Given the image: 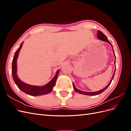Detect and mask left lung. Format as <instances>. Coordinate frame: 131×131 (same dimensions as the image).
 I'll return each instance as SVG.
<instances>
[{"instance_id": "left-lung-1", "label": "left lung", "mask_w": 131, "mask_h": 131, "mask_svg": "<svg viewBox=\"0 0 131 131\" xmlns=\"http://www.w3.org/2000/svg\"><path fill=\"white\" fill-rule=\"evenodd\" d=\"M97 37H98V38L99 39H100V40H102V41H105V42H108V43H109L110 44L112 45V43H110V42L108 40V38H107V37L105 36V35L101 31H100V30H98V33H97ZM112 47H113V46H112ZM113 53L115 54V53H114V50H113ZM115 72H114V74H113V78H112V79H111V80H110V82H109V84L107 85L105 88H104L103 89H102V90H100V91H97V92H84V91H81V90H78V89H77L76 88V87L75 86V85H74V84H73V88H74V90L76 91L77 92H78V93H80V94H86V95H89V96H96V95H97V94H100V93H102L103 92V91H104L107 88H108V86L110 85V84H111V82H112V80H113V78H114V74H115Z\"/></svg>"}]
</instances>
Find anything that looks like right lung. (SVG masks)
Listing matches in <instances>:
<instances>
[{
    "label": "right lung",
    "mask_w": 131,
    "mask_h": 131,
    "mask_svg": "<svg viewBox=\"0 0 131 131\" xmlns=\"http://www.w3.org/2000/svg\"><path fill=\"white\" fill-rule=\"evenodd\" d=\"M22 43L23 42L21 43V45L19 46V47L17 49V50L15 52L13 62H12V75H13V78L14 79V80L15 82V84H16L18 89H20L23 92H25L29 95H30V96H40V95L45 94L51 92L52 90L53 87L55 85V84H56L57 76L59 73V70L57 72L56 74L54 76V77L48 83V84L41 87L26 84L25 83L22 82L17 77L16 74V62L19 50H20L22 46Z\"/></svg>",
    "instance_id": "obj_1"
}]
</instances>
